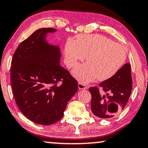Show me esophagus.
Returning <instances> with one entry per match:
<instances>
[{
	"label": "esophagus",
	"mask_w": 148,
	"mask_h": 148,
	"mask_svg": "<svg viewBox=\"0 0 148 148\" xmlns=\"http://www.w3.org/2000/svg\"><path fill=\"white\" fill-rule=\"evenodd\" d=\"M78 87L79 89H87L88 87L86 85H85L84 83H82L81 82H79L78 84Z\"/></svg>",
	"instance_id": "esophagus-1"
}]
</instances>
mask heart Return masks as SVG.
I'll return each mask as SVG.
<instances>
[{"mask_svg": "<svg viewBox=\"0 0 148 148\" xmlns=\"http://www.w3.org/2000/svg\"><path fill=\"white\" fill-rule=\"evenodd\" d=\"M68 67H76L87 56L88 63L73 71L75 77L83 83L110 79L118 73L126 60V52L121 45L100 34H81L77 41L69 39L64 47Z\"/></svg>", "mask_w": 148, "mask_h": 148, "instance_id": "b5f03b06", "label": "heart"}]
</instances>
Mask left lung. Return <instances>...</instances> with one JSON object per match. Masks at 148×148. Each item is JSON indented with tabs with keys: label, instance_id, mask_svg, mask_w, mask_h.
Instances as JSON below:
<instances>
[{
	"label": "left lung",
	"instance_id": "8db88e82",
	"mask_svg": "<svg viewBox=\"0 0 148 148\" xmlns=\"http://www.w3.org/2000/svg\"><path fill=\"white\" fill-rule=\"evenodd\" d=\"M107 92L101 95L99 88ZM132 88L131 65L126 63L112 78L100 83L99 88H89L92 99L90 102L93 114L101 119H108L122 112L128 103Z\"/></svg>",
	"mask_w": 148,
	"mask_h": 148
}]
</instances>
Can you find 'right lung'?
<instances>
[{
  "mask_svg": "<svg viewBox=\"0 0 148 148\" xmlns=\"http://www.w3.org/2000/svg\"><path fill=\"white\" fill-rule=\"evenodd\" d=\"M52 28H40L21 42L10 69L12 92L18 107L35 123L50 125L63 116L78 83L60 65V49L45 40Z\"/></svg>",
  "mask_w": 148,
  "mask_h": 148,
  "instance_id": "add662e5",
  "label": "right lung"
}]
</instances>
